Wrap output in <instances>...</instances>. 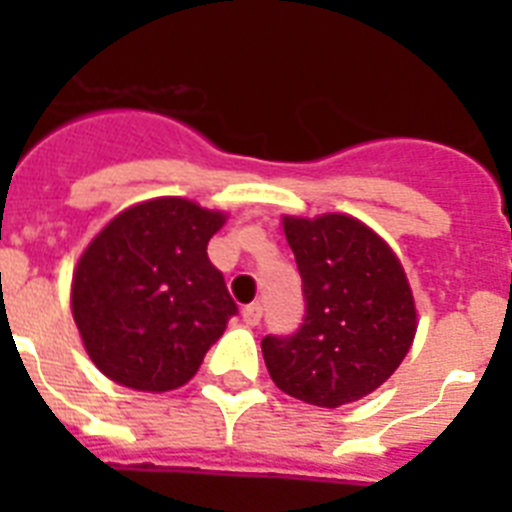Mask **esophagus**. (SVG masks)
<instances>
[{
	"label": "esophagus",
	"mask_w": 512,
	"mask_h": 512,
	"mask_svg": "<svg viewBox=\"0 0 512 512\" xmlns=\"http://www.w3.org/2000/svg\"><path fill=\"white\" fill-rule=\"evenodd\" d=\"M261 315H264V307H261V302H253V305L243 307V323H246L248 328H253V325H259L261 323Z\"/></svg>",
	"instance_id": "esophagus-1"
}]
</instances>
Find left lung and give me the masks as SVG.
I'll use <instances>...</instances> for the list:
<instances>
[{"mask_svg":"<svg viewBox=\"0 0 512 512\" xmlns=\"http://www.w3.org/2000/svg\"><path fill=\"white\" fill-rule=\"evenodd\" d=\"M284 235L305 318L289 336H264L266 369L287 395L341 408L377 390L408 356L413 292L392 248L354 217H284Z\"/></svg>","mask_w":512,"mask_h":512,"instance_id":"8db88e82","label":"left lung"}]
</instances>
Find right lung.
<instances>
[{
    "label": "right lung",
    "mask_w": 512,
    "mask_h": 512,
    "mask_svg": "<svg viewBox=\"0 0 512 512\" xmlns=\"http://www.w3.org/2000/svg\"><path fill=\"white\" fill-rule=\"evenodd\" d=\"M220 212L161 197L120 212L89 243L71 287V310L104 377L169 392L197 374L238 305L207 243Z\"/></svg>",
    "instance_id": "add662e5"
}]
</instances>
